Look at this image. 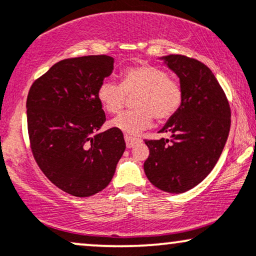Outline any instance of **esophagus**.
I'll use <instances>...</instances> for the list:
<instances>
[{"label": "esophagus", "mask_w": 256, "mask_h": 256, "mask_svg": "<svg viewBox=\"0 0 256 256\" xmlns=\"http://www.w3.org/2000/svg\"><path fill=\"white\" fill-rule=\"evenodd\" d=\"M125 142H126V146L128 148H134L136 144H138L140 142V138L134 137V136H128V134H125Z\"/></svg>", "instance_id": "1"}]
</instances>
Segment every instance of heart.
Wrapping results in <instances>:
<instances>
[{"label":"heart","mask_w":256,"mask_h":256,"mask_svg":"<svg viewBox=\"0 0 256 256\" xmlns=\"http://www.w3.org/2000/svg\"><path fill=\"white\" fill-rule=\"evenodd\" d=\"M120 78V84L110 80L101 82L98 98L107 112L116 114L128 102V95H137L134 101L137 110H128L110 122L128 136L149 128L154 116L158 122H167L182 107V86L169 78L166 70L154 66H131L122 70Z\"/></svg>","instance_id":"b5f03b06"}]
</instances>
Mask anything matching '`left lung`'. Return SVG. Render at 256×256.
I'll use <instances>...</instances> for the list:
<instances>
[{"mask_svg":"<svg viewBox=\"0 0 256 256\" xmlns=\"http://www.w3.org/2000/svg\"><path fill=\"white\" fill-rule=\"evenodd\" d=\"M164 60L180 78L184 100L160 131L170 134L169 140H144L149 148L144 172L161 190L184 193L216 166L229 136L232 110L223 88L204 63L182 54Z\"/></svg>","mask_w":256,"mask_h":256,"instance_id":"1","label":"left lung"}]
</instances>
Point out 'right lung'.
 <instances>
[{"instance_id":"right-lung-1","label":"right lung","mask_w":256,"mask_h":256,"mask_svg":"<svg viewBox=\"0 0 256 256\" xmlns=\"http://www.w3.org/2000/svg\"><path fill=\"white\" fill-rule=\"evenodd\" d=\"M113 62L106 54L60 60L27 95L33 158L54 186L74 196H90L107 187L125 152L118 128L95 134L106 122L98 89Z\"/></svg>"}]
</instances>
